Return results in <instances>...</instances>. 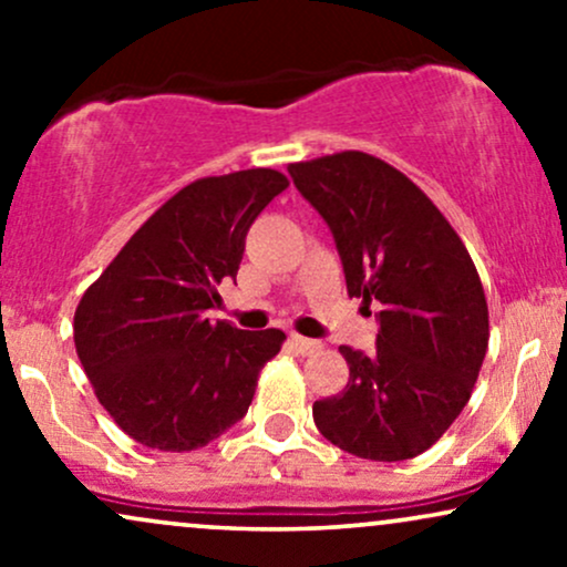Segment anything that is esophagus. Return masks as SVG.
Returning a JSON list of instances; mask_svg holds the SVG:
<instances>
[{
	"mask_svg": "<svg viewBox=\"0 0 567 567\" xmlns=\"http://www.w3.org/2000/svg\"><path fill=\"white\" fill-rule=\"evenodd\" d=\"M290 343H292V347H296L298 351H301V354H315V351L322 349L320 341H311V338H303V336H298V333L290 336Z\"/></svg>",
	"mask_w": 567,
	"mask_h": 567,
	"instance_id": "1",
	"label": "esophagus"
}]
</instances>
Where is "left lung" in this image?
<instances>
[{
	"label": "left lung",
	"instance_id": "obj_1",
	"mask_svg": "<svg viewBox=\"0 0 567 567\" xmlns=\"http://www.w3.org/2000/svg\"><path fill=\"white\" fill-rule=\"evenodd\" d=\"M288 173L333 231L349 296L381 303L375 351L341 347L349 383L315 402V424L360 458H415L458 419L485 360L491 324L470 250L437 205L373 154L292 162Z\"/></svg>",
	"mask_w": 567,
	"mask_h": 567
}]
</instances>
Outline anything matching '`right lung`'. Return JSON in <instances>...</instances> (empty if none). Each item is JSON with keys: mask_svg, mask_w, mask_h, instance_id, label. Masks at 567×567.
<instances>
[{"mask_svg": "<svg viewBox=\"0 0 567 567\" xmlns=\"http://www.w3.org/2000/svg\"><path fill=\"white\" fill-rule=\"evenodd\" d=\"M290 181L269 167L210 175L173 194L84 290L74 343L97 402L141 445L205 447L250 408L285 333L205 317L237 277L245 237Z\"/></svg>", "mask_w": 567, "mask_h": 567, "instance_id": "1", "label": "right lung"}]
</instances>
